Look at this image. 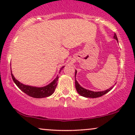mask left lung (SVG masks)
I'll list each match as a JSON object with an SVG mask.
<instances>
[{
  "label": "left lung",
  "instance_id": "left-lung-1",
  "mask_svg": "<svg viewBox=\"0 0 135 135\" xmlns=\"http://www.w3.org/2000/svg\"><path fill=\"white\" fill-rule=\"evenodd\" d=\"M114 38L116 39L118 41L117 35H116L115 33H114ZM77 71H75V88H76L77 92H78L79 95H80L82 97H86V98H98L100 97H102L103 95L106 94L108 92H109L110 90H112V87L110 88L109 89H108L105 91H90V90L85 89L83 87H82L79 84V83L77 82V81L75 80V75H76Z\"/></svg>",
  "mask_w": 135,
  "mask_h": 135
}]
</instances>
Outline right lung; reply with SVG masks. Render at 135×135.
<instances>
[{"label": "right lung", "mask_w": 135, "mask_h": 135, "mask_svg": "<svg viewBox=\"0 0 135 135\" xmlns=\"http://www.w3.org/2000/svg\"><path fill=\"white\" fill-rule=\"evenodd\" d=\"M64 67H62L60 69V71ZM11 75H12V79L13 82L15 83V84L17 85L18 88L25 93L26 95L30 96L31 97L36 98H45L50 96L53 93V92L55 90V88L57 85V81L58 79V76L56 77V79L50 83L48 85L44 86V87H36V86H31L29 85H26L21 83H20L19 81H18L15 78L13 75L12 74L11 72Z\"/></svg>", "instance_id": "add662e5"}]
</instances>
